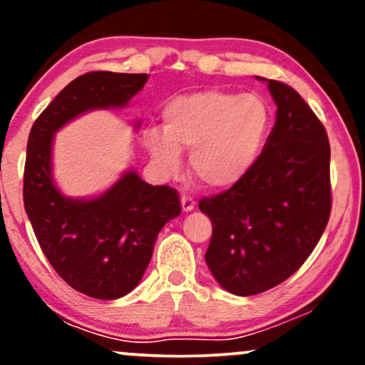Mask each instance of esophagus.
<instances>
[{
  "instance_id": "esophagus-1",
  "label": "esophagus",
  "mask_w": 365,
  "mask_h": 365,
  "mask_svg": "<svg viewBox=\"0 0 365 365\" xmlns=\"http://www.w3.org/2000/svg\"><path fill=\"white\" fill-rule=\"evenodd\" d=\"M195 207V200L190 195H182V211L190 212Z\"/></svg>"
}]
</instances>
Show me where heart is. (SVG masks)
<instances>
[{"label": "heart", "mask_w": 365, "mask_h": 365, "mask_svg": "<svg viewBox=\"0 0 365 365\" xmlns=\"http://www.w3.org/2000/svg\"><path fill=\"white\" fill-rule=\"evenodd\" d=\"M273 113L259 94L200 91L171 99L163 128H149L144 144L158 168L177 175L182 150H190L194 177L211 190L238 185L261 156Z\"/></svg>", "instance_id": "1"}]
</instances>
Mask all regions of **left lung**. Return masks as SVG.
Listing matches in <instances>:
<instances>
[{
	"label": "left lung",
	"instance_id": "left-lung-1",
	"mask_svg": "<svg viewBox=\"0 0 365 365\" xmlns=\"http://www.w3.org/2000/svg\"><path fill=\"white\" fill-rule=\"evenodd\" d=\"M267 83L274 127L247 177L223 194L204 197L211 220L206 264L226 292L257 295L299 269L328 225L329 140L324 127L287 83Z\"/></svg>",
	"mask_w": 365,
	"mask_h": 365
}]
</instances>
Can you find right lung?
I'll return each instance as SVG.
<instances>
[{"instance_id":"obj_1","label":"right lung","mask_w":365,"mask_h":365,"mask_svg":"<svg viewBox=\"0 0 365 365\" xmlns=\"http://www.w3.org/2000/svg\"><path fill=\"white\" fill-rule=\"evenodd\" d=\"M148 78V73L81 75L41 113L29 135L25 212L54 271L92 299H120L139 284L159 232L182 211L178 192L149 185L128 170L101 195H65L53 177L54 133L87 111L125 108Z\"/></svg>"}]
</instances>
